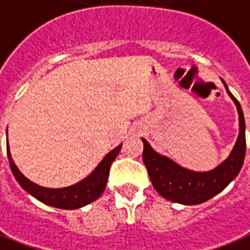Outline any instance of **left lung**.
<instances>
[{"label": "left lung", "mask_w": 250, "mask_h": 250, "mask_svg": "<svg viewBox=\"0 0 250 250\" xmlns=\"http://www.w3.org/2000/svg\"><path fill=\"white\" fill-rule=\"evenodd\" d=\"M225 88L229 96L236 103L238 118H240V134L233 151L226 161L221 163L218 167L206 173H195L188 168L178 166L171 159L159 155L151 148L146 139L143 142V162L146 165L147 171L151 179L152 186L158 193L168 201L184 205H197L206 202L213 198L215 194L224 188L236 178L244 163L247 141H245V119L244 112L238 100Z\"/></svg>", "instance_id": "obj_1"}]
</instances>
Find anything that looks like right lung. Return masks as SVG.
Returning <instances> with one entry per match:
<instances>
[{
  "label": "right lung",
  "mask_w": 250,
  "mask_h": 250,
  "mask_svg": "<svg viewBox=\"0 0 250 250\" xmlns=\"http://www.w3.org/2000/svg\"><path fill=\"white\" fill-rule=\"evenodd\" d=\"M120 148H122V145L108 152L104 157L103 161L99 163L98 167L95 168V171L91 175H88L85 179H83L82 182L68 186V188H48L39 186L28 178H25L24 174L21 173L19 167L14 165L10 151H9V145H6L10 170L13 173L14 178L21 185V188H25L28 193L32 194L35 198L41 202L59 208V209H77V208L85 206V205L93 202L95 199H98L105 188L109 168H111V165L115 161V158L118 157Z\"/></svg>",
  "instance_id": "add662e5"
}]
</instances>
